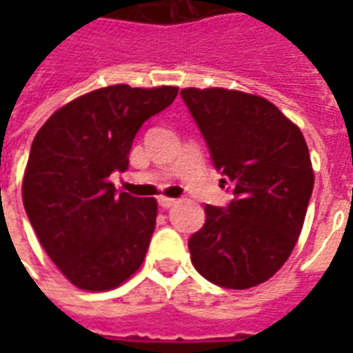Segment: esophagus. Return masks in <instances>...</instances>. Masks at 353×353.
Returning a JSON list of instances; mask_svg holds the SVG:
<instances>
[{"label": "esophagus", "mask_w": 353, "mask_h": 353, "mask_svg": "<svg viewBox=\"0 0 353 353\" xmlns=\"http://www.w3.org/2000/svg\"><path fill=\"white\" fill-rule=\"evenodd\" d=\"M176 199H166V196H159V206L164 208V210H168V208L176 206Z\"/></svg>", "instance_id": "esophagus-1"}]
</instances>
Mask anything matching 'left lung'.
Returning a JSON list of instances; mask_svg holds the SVG:
<instances>
[{
    "instance_id": "8db88e82",
    "label": "left lung",
    "mask_w": 353,
    "mask_h": 353,
    "mask_svg": "<svg viewBox=\"0 0 353 353\" xmlns=\"http://www.w3.org/2000/svg\"><path fill=\"white\" fill-rule=\"evenodd\" d=\"M221 183L227 208L208 204L204 227L189 238L194 268L227 289L259 285L288 261L314 189L303 132L261 96L225 88H183Z\"/></svg>"
}]
</instances>
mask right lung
Segmentation results:
<instances>
[{
    "label": "right lung",
    "mask_w": 353,
    "mask_h": 353,
    "mask_svg": "<svg viewBox=\"0 0 353 353\" xmlns=\"http://www.w3.org/2000/svg\"><path fill=\"white\" fill-rule=\"evenodd\" d=\"M177 87L98 88L65 103L35 134L22 200L52 263L73 285L105 291L138 270L157 223V200L109 183L128 168L147 119L176 100Z\"/></svg>",
    "instance_id": "right-lung-1"
}]
</instances>
